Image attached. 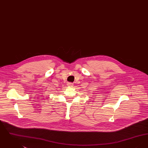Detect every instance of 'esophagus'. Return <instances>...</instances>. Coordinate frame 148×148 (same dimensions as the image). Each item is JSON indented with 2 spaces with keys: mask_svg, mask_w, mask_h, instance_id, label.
Here are the masks:
<instances>
[{
  "mask_svg": "<svg viewBox=\"0 0 148 148\" xmlns=\"http://www.w3.org/2000/svg\"><path fill=\"white\" fill-rule=\"evenodd\" d=\"M68 86H71V85H73L72 83H68Z\"/></svg>",
  "mask_w": 148,
  "mask_h": 148,
  "instance_id": "1",
  "label": "esophagus"
}]
</instances>
